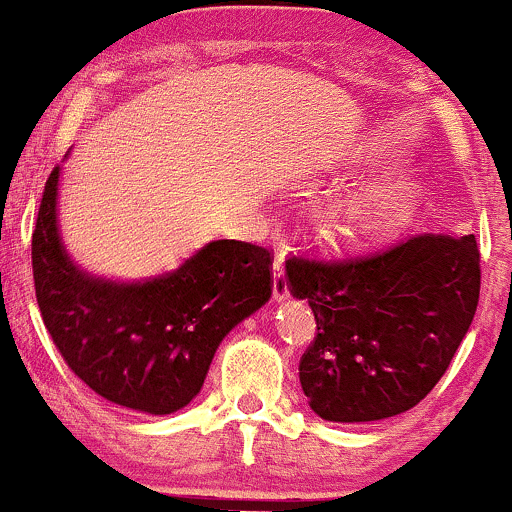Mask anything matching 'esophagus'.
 Here are the masks:
<instances>
[{
	"mask_svg": "<svg viewBox=\"0 0 512 512\" xmlns=\"http://www.w3.org/2000/svg\"><path fill=\"white\" fill-rule=\"evenodd\" d=\"M274 298L276 301H286L289 298V279H286L281 260L274 262Z\"/></svg>",
	"mask_w": 512,
	"mask_h": 512,
	"instance_id": "1",
	"label": "esophagus"
}]
</instances>
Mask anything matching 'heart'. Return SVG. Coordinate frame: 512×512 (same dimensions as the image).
Listing matches in <instances>:
<instances>
[{
    "instance_id": "1",
    "label": "heart",
    "mask_w": 512,
    "mask_h": 512,
    "mask_svg": "<svg viewBox=\"0 0 512 512\" xmlns=\"http://www.w3.org/2000/svg\"><path fill=\"white\" fill-rule=\"evenodd\" d=\"M397 207V190L392 185H368L361 190L344 192L325 211V219L339 231L356 236V233L373 231L390 221Z\"/></svg>"
}]
</instances>
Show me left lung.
I'll return each instance as SVG.
<instances>
[{
  "label": "left lung",
  "instance_id": "obj_1",
  "mask_svg": "<svg viewBox=\"0 0 512 512\" xmlns=\"http://www.w3.org/2000/svg\"><path fill=\"white\" fill-rule=\"evenodd\" d=\"M286 276L315 313L301 385L327 421H380L424 399L479 303L474 236L414 233L346 257L289 255Z\"/></svg>",
  "mask_w": 512,
  "mask_h": 512
}]
</instances>
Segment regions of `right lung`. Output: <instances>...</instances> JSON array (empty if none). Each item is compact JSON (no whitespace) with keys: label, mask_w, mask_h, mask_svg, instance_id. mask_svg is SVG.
Instances as JSON below:
<instances>
[{"label":"right lung","mask_w":512,"mask_h":512,"mask_svg":"<svg viewBox=\"0 0 512 512\" xmlns=\"http://www.w3.org/2000/svg\"><path fill=\"white\" fill-rule=\"evenodd\" d=\"M52 168L31 240L35 298L64 363L120 407L170 414L202 390L211 358L240 320L269 301L274 255L245 240H214L178 272L146 284L81 274L57 233Z\"/></svg>","instance_id":"add662e5"}]
</instances>
